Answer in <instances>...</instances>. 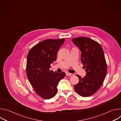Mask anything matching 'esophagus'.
Instances as JSON below:
<instances>
[{
    "label": "esophagus",
    "instance_id": "34e87169",
    "mask_svg": "<svg viewBox=\"0 0 121 121\" xmlns=\"http://www.w3.org/2000/svg\"><path fill=\"white\" fill-rule=\"evenodd\" d=\"M65 74H66V75L67 76H70V75H72V74H71V73H69L68 72H65Z\"/></svg>",
    "mask_w": 121,
    "mask_h": 121
}]
</instances>
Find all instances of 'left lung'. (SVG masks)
<instances>
[{
  "label": "left lung",
  "mask_w": 121,
  "mask_h": 121,
  "mask_svg": "<svg viewBox=\"0 0 121 121\" xmlns=\"http://www.w3.org/2000/svg\"><path fill=\"white\" fill-rule=\"evenodd\" d=\"M72 41L81 52V61L86 72L83 78L77 75L79 81L74 89L81 96H90L100 88L106 75L104 52L99 43L89 38L80 37Z\"/></svg>",
  "instance_id": "1"
}]
</instances>
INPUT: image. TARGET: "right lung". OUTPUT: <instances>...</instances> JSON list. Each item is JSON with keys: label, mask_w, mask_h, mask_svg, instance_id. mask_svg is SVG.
Masks as SVG:
<instances>
[{"label": "right lung", "mask_w": 121, "mask_h": 121, "mask_svg": "<svg viewBox=\"0 0 121 121\" xmlns=\"http://www.w3.org/2000/svg\"><path fill=\"white\" fill-rule=\"evenodd\" d=\"M65 40L47 39L34 45L29 52L27 76L34 91L43 99L54 97L57 92L59 82L65 76V72L49 70L50 65L56 60L57 52Z\"/></svg>", "instance_id": "right-lung-1"}]
</instances>
